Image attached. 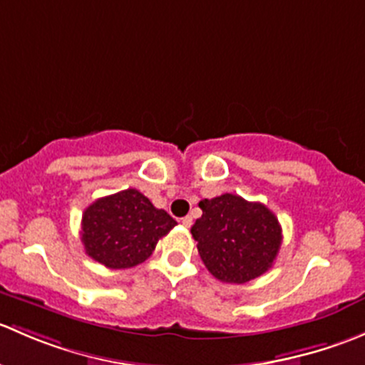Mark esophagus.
<instances>
[{"instance_id":"esophagus-1","label":"esophagus","mask_w":365,"mask_h":365,"mask_svg":"<svg viewBox=\"0 0 365 365\" xmlns=\"http://www.w3.org/2000/svg\"><path fill=\"white\" fill-rule=\"evenodd\" d=\"M180 222H182L183 227H190V226H192V217H183Z\"/></svg>"}]
</instances>
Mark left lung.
<instances>
[{
    "instance_id": "obj_1",
    "label": "left lung",
    "mask_w": 365,
    "mask_h": 365,
    "mask_svg": "<svg viewBox=\"0 0 365 365\" xmlns=\"http://www.w3.org/2000/svg\"><path fill=\"white\" fill-rule=\"evenodd\" d=\"M200 208L203 215L190 233L213 277L244 284L272 268L281 249L282 230L267 206L237 194H222L200 201Z\"/></svg>"
}]
</instances>
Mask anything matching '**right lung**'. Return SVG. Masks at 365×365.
Listing matches in <instances>:
<instances>
[{
	"mask_svg": "<svg viewBox=\"0 0 365 365\" xmlns=\"http://www.w3.org/2000/svg\"><path fill=\"white\" fill-rule=\"evenodd\" d=\"M175 226L168 212L155 208L139 190L127 189L84 210L81 242L91 259L121 270L148 259L157 242Z\"/></svg>",
	"mask_w": 365,
	"mask_h": 365,
	"instance_id": "add662e5",
	"label": "right lung"
}]
</instances>
